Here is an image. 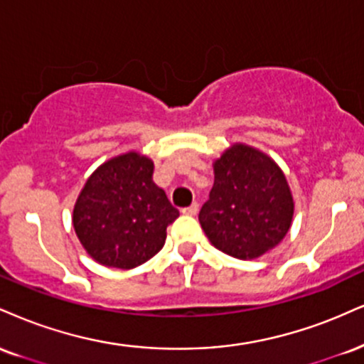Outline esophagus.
<instances>
[{
	"instance_id": "obj_1",
	"label": "esophagus",
	"mask_w": 364,
	"mask_h": 364,
	"mask_svg": "<svg viewBox=\"0 0 364 364\" xmlns=\"http://www.w3.org/2000/svg\"><path fill=\"white\" fill-rule=\"evenodd\" d=\"M183 213H185V215H196V213H198V203H191L190 207H186V208H183L181 210Z\"/></svg>"
}]
</instances>
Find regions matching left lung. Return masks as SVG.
I'll return each mask as SVG.
<instances>
[{"label": "left lung", "instance_id": "1", "mask_svg": "<svg viewBox=\"0 0 364 364\" xmlns=\"http://www.w3.org/2000/svg\"><path fill=\"white\" fill-rule=\"evenodd\" d=\"M213 171L215 181L198 215L210 242L237 259H254L278 246L293 218L291 191L278 164L235 144Z\"/></svg>", "mask_w": 364, "mask_h": 364}]
</instances>
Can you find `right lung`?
Wrapping results in <instances>:
<instances>
[{
	"label": "right lung",
	"instance_id": "obj_1",
	"mask_svg": "<svg viewBox=\"0 0 364 364\" xmlns=\"http://www.w3.org/2000/svg\"><path fill=\"white\" fill-rule=\"evenodd\" d=\"M154 164L127 152L87 178L73 212V225L86 252L108 268L130 269L156 256L166 229L179 217L152 181Z\"/></svg>",
	"mask_w": 364,
	"mask_h": 364
}]
</instances>
